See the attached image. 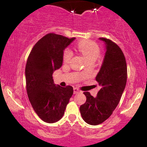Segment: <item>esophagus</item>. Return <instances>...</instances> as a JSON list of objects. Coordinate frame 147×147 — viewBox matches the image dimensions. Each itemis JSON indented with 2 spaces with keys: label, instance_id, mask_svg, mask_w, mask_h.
<instances>
[{
  "label": "esophagus",
  "instance_id": "obj_1",
  "mask_svg": "<svg viewBox=\"0 0 147 147\" xmlns=\"http://www.w3.org/2000/svg\"><path fill=\"white\" fill-rule=\"evenodd\" d=\"M80 90L78 88H74V94H77V93L80 92Z\"/></svg>",
  "mask_w": 147,
  "mask_h": 147
}]
</instances>
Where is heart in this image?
Returning <instances> with one entry per match:
<instances>
[{"instance_id":"obj_1","label":"heart","mask_w":147,"mask_h":147,"mask_svg":"<svg viewBox=\"0 0 147 147\" xmlns=\"http://www.w3.org/2000/svg\"><path fill=\"white\" fill-rule=\"evenodd\" d=\"M77 49L84 57L86 59L88 62L95 61L100 55V49L98 46L94 42L90 40H82L78 44ZM72 57V52L67 49L64 51L63 58L65 63H68Z\"/></svg>"}]
</instances>
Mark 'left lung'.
<instances>
[{
	"label": "left lung",
	"mask_w": 147,
	"mask_h": 147,
	"mask_svg": "<svg viewBox=\"0 0 147 147\" xmlns=\"http://www.w3.org/2000/svg\"><path fill=\"white\" fill-rule=\"evenodd\" d=\"M105 43V53L96 76L100 89L96 97L84 92L86 101L80 106L82 119L90 125L100 124L111 115L121 99L127 81V65L124 55L110 40L100 38Z\"/></svg>",
	"instance_id": "8db88e82"
}]
</instances>
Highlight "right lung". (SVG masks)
Instances as JSON below:
<instances>
[{"label": "right lung", "mask_w": 147, "mask_h": 147, "mask_svg": "<svg viewBox=\"0 0 147 147\" xmlns=\"http://www.w3.org/2000/svg\"><path fill=\"white\" fill-rule=\"evenodd\" d=\"M75 39L48 34L38 41L28 57L25 71L28 96L34 111L47 123L61 119L74 93L71 86L55 85L53 74L62 66L63 51Z\"/></svg>", "instance_id": "right-lung-1"}]
</instances>
